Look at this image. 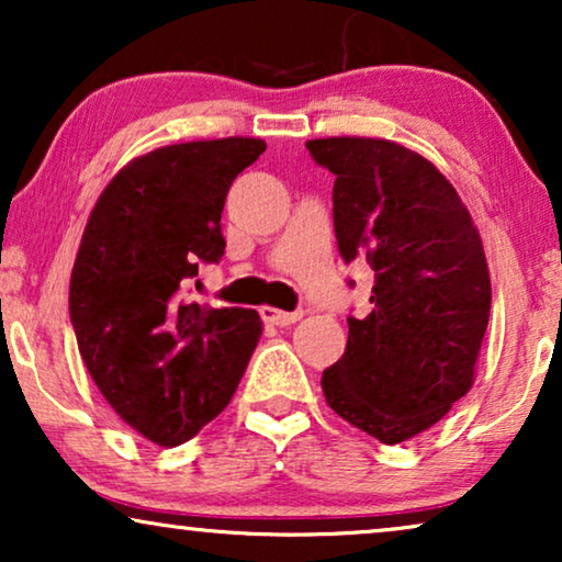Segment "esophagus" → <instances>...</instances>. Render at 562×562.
Returning a JSON list of instances; mask_svg holds the SVG:
<instances>
[{"mask_svg":"<svg viewBox=\"0 0 562 562\" xmlns=\"http://www.w3.org/2000/svg\"><path fill=\"white\" fill-rule=\"evenodd\" d=\"M260 317H263L268 325H279V327H286V325H294L304 317L302 310L296 312H283V310H276V306H260Z\"/></svg>","mask_w":562,"mask_h":562,"instance_id":"obj_1","label":"esophagus"}]
</instances>
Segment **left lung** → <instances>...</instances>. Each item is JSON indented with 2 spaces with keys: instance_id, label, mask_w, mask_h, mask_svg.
<instances>
[{
  "instance_id": "8db88e82",
  "label": "left lung",
  "mask_w": 562,
  "mask_h": 562,
  "mask_svg": "<svg viewBox=\"0 0 562 562\" xmlns=\"http://www.w3.org/2000/svg\"><path fill=\"white\" fill-rule=\"evenodd\" d=\"M306 150L335 173L340 256L366 258L375 273L371 314L348 317V345L322 391L375 440H412L473 386L491 312L481 235L452 183L404 145L345 135Z\"/></svg>"
}]
</instances>
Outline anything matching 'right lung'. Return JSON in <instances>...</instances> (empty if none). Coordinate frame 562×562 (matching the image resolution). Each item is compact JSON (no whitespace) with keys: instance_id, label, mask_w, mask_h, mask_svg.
Segmentation results:
<instances>
[{"instance_id":"1","label":"right lung","mask_w":562,"mask_h":562,"mask_svg":"<svg viewBox=\"0 0 562 562\" xmlns=\"http://www.w3.org/2000/svg\"><path fill=\"white\" fill-rule=\"evenodd\" d=\"M263 150L260 137H222L145 153L83 227L68 291L79 352L117 417L160 448L225 409L258 345L256 310L187 304V289L225 252L227 191Z\"/></svg>"}]
</instances>
